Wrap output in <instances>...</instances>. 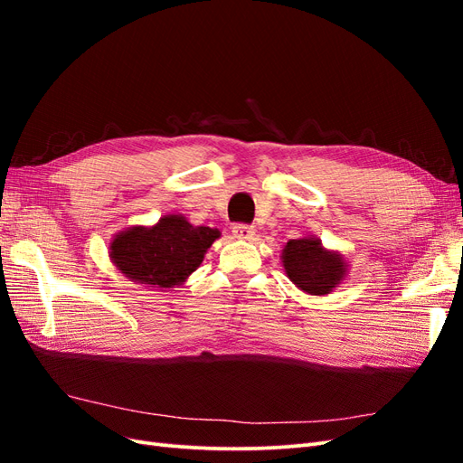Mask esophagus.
<instances>
[{
  "label": "esophagus",
  "mask_w": 463,
  "mask_h": 463,
  "mask_svg": "<svg viewBox=\"0 0 463 463\" xmlns=\"http://www.w3.org/2000/svg\"><path fill=\"white\" fill-rule=\"evenodd\" d=\"M233 235L241 241H253L257 232H255V228L245 226V223H237V226H233Z\"/></svg>",
  "instance_id": "34e87169"
}]
</instances>
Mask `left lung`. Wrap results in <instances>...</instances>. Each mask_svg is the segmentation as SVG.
Wrapping results in <instances>:
<instances>
[{"mask_svg":"<svg viewBox=\"0 0 463 463\" xmlns=\"http://www.w3.org/2000/svg\"><path fill=\"white\" fill-rule=\"evenodd\" d=\"M279 259L286 276L307 296H328L349 274V264L340 250L326 249L315 235L289 240Z\"/></svg>","mask_w":463,"mask_h":463,"instance_id":"8db88e82","label":"left lung"}]
</instances>
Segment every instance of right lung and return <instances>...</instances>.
Returning a JSON list of instances; mask_svg holds the SVG:
<instances>
[{
	"label": "right lung",
	"mask_w": 463,
	"mask_h": 463,
	"mask_svg": "<svg viewBox=\"0 0 463 463\" xmlns=\"http://www.w3.org/2000/svg\"><path fill=\"white\" fill-rule=\"evenodd\" d=\"M222 233L165 214L152 226H131L109 241V260L129 282L167 291L187 282Z\"/></svg>",
	"instance_id": "right-lung-1"
}]
</instances>
